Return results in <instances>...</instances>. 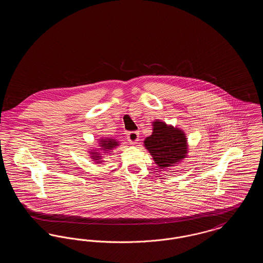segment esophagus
<instances>
[{"mask_svg":"<svg viewBox=\"0 0 263 263\" xmlns=\"http://www.w3.org/2000/svg\"><path fill=\"white\" fill-rule=\"evenodd\" d=\"M127 137L131 144H135L139 141V132L138 131H130V132H128Z\"/></svg>","mask_w":263,"mask_h":263,"instance_id":"obj_1","label":"esophagus"}]
</instances>
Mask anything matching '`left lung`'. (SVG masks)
<instances>
[{
    "label": "left lung",
    "mask_w": 263,
    "mask_h": 263,
    "mask_svg": "<svg viewBox=\"0 0 263 263\" xmlns=\"http://www.w3.org/2000/svg\"><path fill=\"white\" fill-rule=\"evenodd\" d=\"M153 126V134L146 138L144 144L161 168L174 165L186 157L187 141L181 130L159 120Z\"/></svg>",
    "instance_id": "8db88e82"
}]
</instances>
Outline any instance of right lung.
Wrapping results in <instances>:
<instances>
[{
    "label": "right lung",
    "mask_w": 263,
    "mask_h": 263,
    "mask_svg": "<svg viewBox=\"0 0 263 263\" xmlns=\"http://www.w3.org/2000/svg\"><path fill=\"white\" fill-rule=\"evenodd\" d=\"M116 146H118V142H116L114 139H108V140H101L100 142V147L101 150H112V148H115ZM91 158L93 159V161H97V163H100V154L98 152L96 153H91Z\"/></svg>",
    "instance_id": "right-lung-1"
}]
</instances>
